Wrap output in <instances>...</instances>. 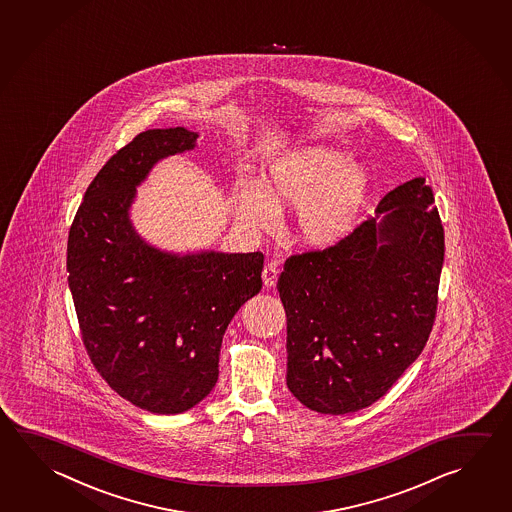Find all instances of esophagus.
<instances>
[{"instance_id": "34e87169", "label": "esophagus", "mask_w": 512, "mask_h": 512, "mask_svg": "<svg viewBox=\"0 0 512 512\" xmlns=\"http://www.w3.org/2000/svg\"><path fill=\"white\" fill-rule=\"evenodd\" d=\"M262 280H264V286L266 287H273L275 284H277V262H268V264H266V268H264V271H262Z\"/></svg>"}]
</instances>
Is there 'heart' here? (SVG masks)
<instances>
[{
    "label": "heart",
    "instance_id": "heart-1",
    "mask_svg": "<svg viewBox=\"0 0 512 512\" xmlns=\"http://www.w3.org/2000/svg\"><path fill=\"white\" fill-rule=\"evenodd\" d=\"M370 192L372 176L363 163L327 145H300L269 163L260 183H235L232 208L250 232H273L278 214L295 208L296 241L323 250L356 230Z\"/></svg>",
    "mask_w": 512,
    "mask_h": 512
}]
</instances>
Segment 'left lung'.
Returning <instances> with one entry per match:
<instances>
[{"label": "left lung", "mask_w": 512, "mask_h": 512, "mask_svg": "<svg viewBox=\"0 0 512 512\" xmlns=\"http://www.w3.org/2000/svg\"><path fill=\"white\" fill-rule=\"evenodd\" d=\"M442 262L444 228L424 178L388 192L340 244L289 257L277 289L291 394L331 415L383 397L428 341Z\"/></svg>", "instance_id": "1"}]
</instances>
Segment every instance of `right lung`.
I'll return each instance as SVG.
<instances>
[{
  "label": "right lung",
  "mask_w": 512,
  "mask_h": 512,
  "mask_svg": "<svg viewBox=\"0 0 512 512\" xmlns=\"http://www.w3.org/2000/svg\"><path fill=\"white\" fill-rule=\"evenodd\" d=\"M198 136L185 127L135 136L91 181L68 237V286L91 363L118 395L158 415L212 392L226 327L262 287L260 252H165L133 226L136 187Z\"/></svg>",
  "instance_id": "add662e5"
}]
</instances>
